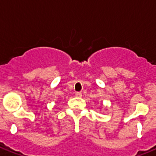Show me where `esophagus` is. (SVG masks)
Instances as JSON below:
<instances>
[{
  "instance_id": "esophagus-1",
  "label": "esophagus",
  "mask_w": 156,
  "mask_h": 156,
  "mask_svg": "<svg viewBox=\"0 0 156 156\" xmlns=\"http://www.w3.org/2000/svg\"><path fill=\"white\" fill-rule=\"evenodd\" d=\"M75 95L77 96V97H81V96H82V93H81V92H76Z\"/></svg>"
}]
</instances>
